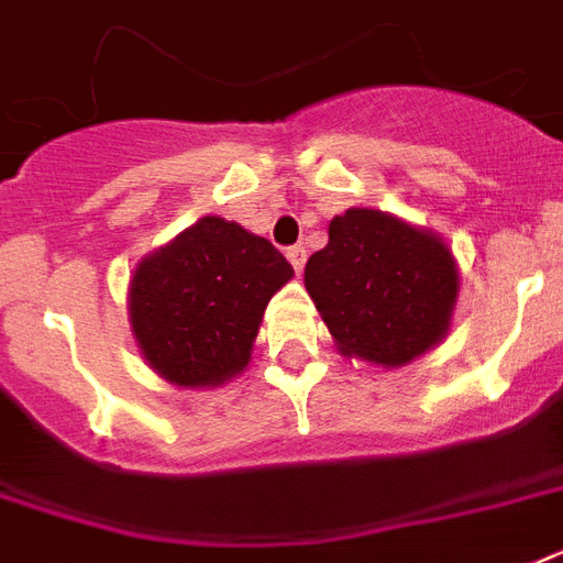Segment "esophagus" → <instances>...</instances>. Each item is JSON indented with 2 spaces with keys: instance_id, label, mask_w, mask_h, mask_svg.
Returning <instances> with one entry per match:
<instances>
[{
  "instance_id": "1",
  "label": "esophagus",
  "mask_w": 563,
  "mask_h": 563,
  "mask_svg": "<svg viewBox=\"0 0 563 563\" xmlns=\"http://www.w3.org/2000/svg\"><path fill=\"white\" fill-rule=\"evenodd\" d=\"M286 257H289L291 268H295L297 274L303 272V266H306V249H303V245H291V249H286Z\"/></svg>"
}]
</instances>
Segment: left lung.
I'll return each instance as SVG.
<instances>
[{
    "label": "left lung",
    "instance_id": "1",
    "mask_svg": "<svg viewBox=\"0 0 563 563\" xmlns=\"http://www.w3.org/2000/svg\"><path fill=\"white\" fill-rule=\"evenodd\" d=\"M303 283L346 358L401 367L448 335L460 274L433 231L385 210L350 208L329 222L327 249Z\"/></svg>",
    "mask_w": 563,
    "mask_h": 563
}]
</instances>
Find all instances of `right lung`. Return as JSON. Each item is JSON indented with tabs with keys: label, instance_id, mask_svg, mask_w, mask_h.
<instances>
[{
	"label": "right lung",
	"instance_id": "add662e5",
	"mask_svg": "<svg viewBox=\"0 0 563 563\" xmlns=\"http://www.w3.org/2000/svg\"><path fill=\"white\" fill-rule=\"evenodd\" d=\"M289 260L236 222L205 217L132 272L130 327L170 385L217 387L245 369Z\"/></svg>",
	"mask_w": 563,
	"mask_h": 563
}]
</instances>
